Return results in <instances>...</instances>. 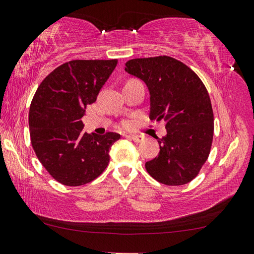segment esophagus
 I'll list each match as a JSON object with an SVG mask.
<instances>
[{
    "instance_id": "1",
    "label": "esophagus",
    "mask_w": 254,
    "mask_h": 254,
    "mask_svg": "<svg viewBox=\"0 0 254 254\" xmlns=\"http://www.w3.org/2000/svg\"><path fill=\"white\" fill-rule=\"evenodd\" d=\"M128 138H130L131 140H133L134 142H141L142 140H143V137H142V135H137V134L128 135Z\"/></svg>"
}]
</instances>
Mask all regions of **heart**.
<instances>
[{
	"label": "heart",
	"mask_w": 254,
	"mask_h": 254,
	"mask_svg": "<svg viewBox=\"0 0 254 254\" xmlns=\"http://www.w3.org/2000/svg\"><path fill=\"white\" fill-rule=\"evenodd\" d=\"M123 126H124V127H128V126H130V122H124Z\"/></svg>",
	"instance_id": "obj_1"
}]
</instances>
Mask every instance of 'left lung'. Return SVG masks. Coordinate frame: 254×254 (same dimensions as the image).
Segmentation results:
<instances>
[{"instance_id":"obj_1","label":"left lung","mask_w":254,"mask_h":254,"mask_svg":"<svg viewBox=\"0 0 254 254\" xmlns=\"http://www.w3.org/2000/svg\"><path fill=\"white\" fill-rule=\"evenodd\" d=\"M126 71L148 88L149 119L165 122L166 134L157 138L160 154L145 164L147 172L168 186L188 184L206 162L213 139L205 85L188 66L168 56L128 60Z\"/></svg>"}]
</instances>
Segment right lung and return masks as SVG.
<instances>
[{"instance_id":"1","label":"right lung","mask_w":254,"mask_h":254,"mask_svg":"<svg viewBox=\"0 0 254 254\" xmlns=\"http://www.w3.org/2000/svg\"><path fill=\"white\" fill-rule=\"evenodd\" d=\"M117 60H71L45 77L29 108L33 149L47 171L65 186H81L99 177L109 150L121 135L83 131L81 119L111 76Z\"/></svg>"}]
</instances>
